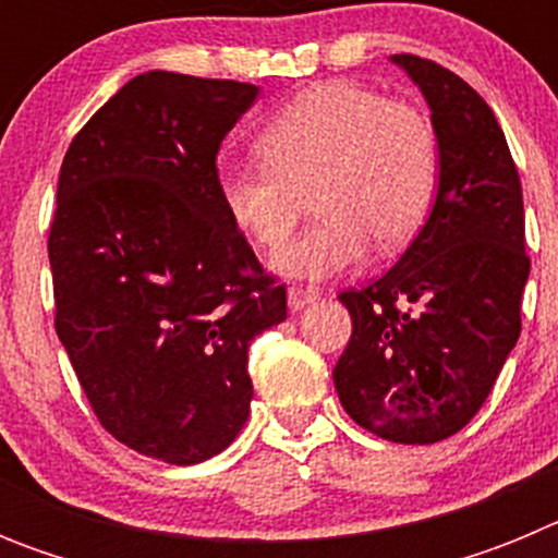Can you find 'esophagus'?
I'll use <instances>...</instances> for the list:
<instances>
[{
  "label": "esophagus",
  "mask_w": 558,
  "mask_h": 558,
  "mask_svg": "<svg viewBox=\"0 0 558 558\" xmlns=\"http://www.w3.org/2000/svg\"><path fill=\"white\" fill-rule=\"evenodd\" d=\"M315 299H322V290L318 288H302V284H293V288L288 290V304L293 313H299V310H304L307 304H313Z\"/></svg>",
  "instance_id": "esophagus-1"
}]
</instances>
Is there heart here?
<instances>
[{"instance_id":"1","label":"heart","mask_w":558,"mask_h":558,"mask_svg":"<svg viewBox=\"0 0 558 558\" xmlns=\"http://www.w3.org/2000/svg\"><path fill=\"white\" fill-rule=\"evenodd\" d=\"M259 159L226 165L218 195L259 248L281 245L307 191L319 220L274 254L290 279H332L372 251H397L425 226L438 192V136L416 106L357 83L307 88L256 136Z\"/></svg>"}]
</instances>
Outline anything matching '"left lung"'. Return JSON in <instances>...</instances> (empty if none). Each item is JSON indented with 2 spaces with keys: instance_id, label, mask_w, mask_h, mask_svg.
Segmentation results:
<instances>
[{
  "instance_id": "left-lung-1",
  "label": "left lung",
  "mask_w": 558,
  "mask_h": 558,
  "mask_svg": "<svg viewBox=\"0 0 558 558\" xmlns=\"http://www.w3.org/2000/svg\"><path fill=\"white\" fill-rule=\"evenodd\" d=\"M422 88L438 136L430 218L388 274L338 299L352 338L332 379L360 427L397 445H436L489 397L520 338L525 211L495 111L466 81L418 56H393Z\"/></svg>"
}]
</instances>
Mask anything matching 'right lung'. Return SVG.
I'll use <instances>...</instances> for the list:
<instances>
[{
	"instance_id": "obj_1",
	"label": "right lung",
	"mask_w": 558,
	"mask_h": 558,
	"mask_svg": "<svg viewBox=\"0 0 558 558\" xmlns=\"http://www.w3.org/2000/svg\"><path fill=\"white\" fill-rule=\"evenodd\" d=\"M251 83L145 72L81 128L49 226L56 332L100 425L186 466L243 430L248 347L288 318L218 195V150Z\"/></svg>"
}]
</instances>
